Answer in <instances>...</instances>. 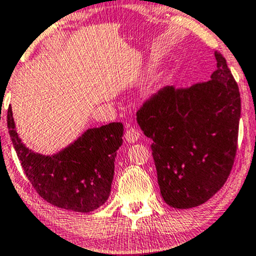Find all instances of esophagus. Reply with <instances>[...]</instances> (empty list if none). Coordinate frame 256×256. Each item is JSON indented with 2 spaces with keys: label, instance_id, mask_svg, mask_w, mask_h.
Segmentation results:
<instances>
[{
  "label": "esophagus",
  "instance_id": "obj_1",
  "mask_svg": "<svg viewBox=\"0 0 256 256\" xmlns=\"http://www.w3.org/2000/svg\"><path fill=\"white\" fill-rule=\"evenodd\" d=\"M124 138L128 142H136L139 140L140 133H139V130H136V128H128L127 132H126V134H124Z\"/></svg>",
  "mask_w": 256,
  "mask_h": 256
}]
</instances>
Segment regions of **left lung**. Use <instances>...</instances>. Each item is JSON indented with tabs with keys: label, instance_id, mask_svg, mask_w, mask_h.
<instances>
[{
	"label": "left lung",
	"instance_id": "left-lung-1",
	"mask_svg": "<svg viewBox=\"0 0 256 256\" xmlns=\"http://www.w3.org/2000/svg\"><path fill=\"white\" fill-rule=\"evenodd\" d=\"M210 81L164 87L144 102L136 120L146 136L160 194L176 209L200 206L222 188L234 166L240 118L238 86L215 52Z\"/></svg>",
	"mask_w": 256,
	"mask_h": 256
}]
</instances>
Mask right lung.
I'll list each match as a JSON object with an SVG mask.
<instances>
[{"instance_id":"right-lung-1","label":"right lung","mask_w":256,"mask_h":256,"mask_svg":"<svg viewBox=\"0 0 256 256\" xmlns=\"http://www.w3.org/2000/svg\"><path fill=\"white\" fill-rule=\"evenodd\" d=\"M7 126L20 164L43 200L80 213L96 210L108 200L114 158L123 142L122 123L87 129L78 139L52 156L37 154L22 142L10 106Z\"/></svg>"}]
</instances>
